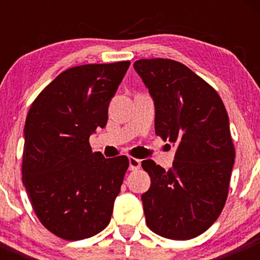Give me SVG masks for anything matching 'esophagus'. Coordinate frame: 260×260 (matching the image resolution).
<instances>
[{"instance_id": "34e87169", "label": "esophagus", "mask_w": 260, "mask_h": 260, "mask_svg": "<svg viewBox=\"0 0 260 260\" xmlns=\"http://www.w3.org/2000/svg\"><path fill=\"white\" fill-rule=\"evenodd\" d=\"M140 161L139 159H136V157L131 156L129 157V170H132V171H134V170H138L140 168Z\"/></svg>"}]
</instances>
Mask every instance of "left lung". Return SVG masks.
<instances>
[{
	"label": "left lung",
	"instance_id": "1",
	"mask_svg": "<svg viewBox=\"0 0 260 260\" xmlns=\"http://www.w3.org/2000/svg\"><path fill=\"white\" fill-rule=\"evenodd\" d=\"M133 66L154 100L155 133L177 147L169 171L142 161L151 178L142 196L145 221L162 237L190 240L216 221L228 199L236 155L228 112L215 89L180 62Z\"/></svg>",
	"mask_w": 260,
	"mask_h": 260
}]
</instances>
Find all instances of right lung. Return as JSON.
<instances>
[{
    "mask_svg": "<svg viewBox=\"0 0 260 260\" xmlns=\"http://www.w3.org/2000/svg\"><path fill=\"white\" fill-rule=\"evenodd\" d=\"M129 64L70 68L38 95L26 116L23 183L40 222L63 240L91 237L111 220L129 161L92 153L89 137L106 126Z\"/></svg>",
    "mask_w": 260,
    "mask_h": 260,
    "instance_id": "add662e5",
    "label": "right lung"
}]
</instances>
